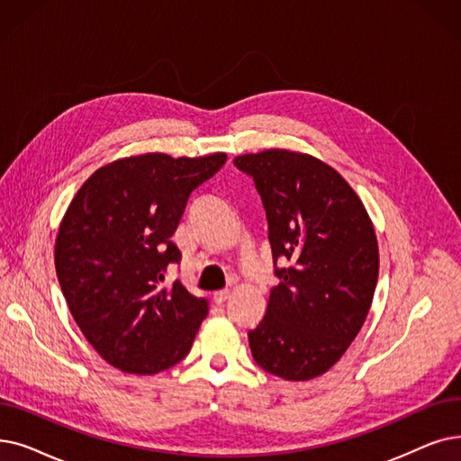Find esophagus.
Here are the masks:
<instances>
[{
	"label": "esophagus",
	"mask_w": 461,
	"mask_h": 461,
	"mask_svg": "<svg viewBox=\"0 0 461 461\" xmlns=\"http://www.w3.org/2000/svg\"><path fill=\"white\" fill-rule=\"evenodd\" d=\"M228 297H230V290H218V292L212 294V302L216 305H224Z\"/></svg>",
	"instance_id": "esophagus-1"
}]
</instances>
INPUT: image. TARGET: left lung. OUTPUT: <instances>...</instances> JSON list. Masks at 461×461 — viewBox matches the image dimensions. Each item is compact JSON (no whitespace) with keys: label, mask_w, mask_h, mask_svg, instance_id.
Instances as JSON below:
<instances>
[{"label":"left lung","mask_w":461,"mask_h":461,"mask_svg":"<svg viewBox=\"0 0 461 461\" xmlns=\"http://www.w3.org/2000/svg\"><path fill=\"white\" fill-rule=\"evenodd\" d=\"M233 164L254 178L280 283L249 331L254 362L285 380L324 375L362 330L378 278V243L362 199L311 154L269 149Z\"/></svg>","instance_id":"1"}]
</instances>
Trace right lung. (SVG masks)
<instances>
[{
  "label": "right lung",
  "instance_id": "add662e5",
  "mask_svg": "<svg viewBox=\"0 0 461 461\" xmlns=\"http://www.w3.org/2000/svg\"><path fill=\"white\" fill-rule=\"evenodd\" d=\"M226 159L224 152L120 158L71 199L58 228L56 275L77 326L113 367L156 375L190 352L207 299L162 280L181 262L171 235L192 192Z\"/></svg>",
  "mask_w": 461,
  "mask_h": 461
}]
</instances>
